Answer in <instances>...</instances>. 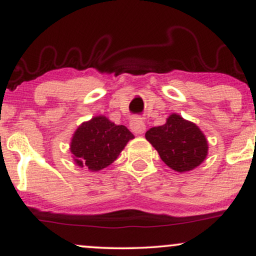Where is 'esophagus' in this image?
<instances>
[{"label":"esophagus","mask_w":256,"mask_h":256,"mask_svg":"<svg viewBox=\"0 0 256 256\" xmlns=\"http://www.w3.org/2000/svg\"><path fill=\"white\" fill-rule=\"evenodd\" d=\"M130 128L134 132V134H144L146 124L142 120V118H140V116H134L130 122Z\"/></svg>","instance_id":"obj_1"}]
</instances>
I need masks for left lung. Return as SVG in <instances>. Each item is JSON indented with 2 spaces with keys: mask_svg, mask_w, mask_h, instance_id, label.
<instances>
[{
  "mask_svg": "<svg viewBox=\"0 0 256 256\" xmlns=\"http://www.w3.org/2000/svg\"><path fill=\"white\" fill-rule=\"evenodd\" d=\"M146 138L156 149L161 160L177 172L195 168L207 156L204 134L195 124L177 114L168 116L165 125L146 131Z\"/></svg>",
  "mask_w": 256,
  "mask_h": 256,
  "instance_id": "obj_1",
  "label": "left lung"
}]
</instances>
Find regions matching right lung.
Here are the masks:
<instances>
[{"label":"right lung","instance_id":"add662e5","mask_svg":"<svg viewBox=\"0 0 256 256\" xmlns=\"http://www.w3.org/2000/svg\"><path fill=\"white\" fill-rule=\"evenodd\" d=\"M134 134L124 125H116L100 116L82 124L71 142V152L78 166L100 171L110 166Z\"/></svg>","mask_w":256,"mask_h":256}]
</instances>
